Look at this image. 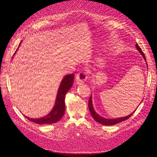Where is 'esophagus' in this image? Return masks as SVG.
<instances>
[{
	"label": "esophagus",
	"instance_id": "esophagus-1",
	"mask_svg": "<svg viewBox=\"0 0 157 157\" xmlns=\"http://www.w3.org/2000/svg\"><path fill=\"white\" fill-rule=\"evenodd\" d=\"M87 78H88V76H87V74L86 72H80L76 74V81L78 85H82L85 83Z\"/></svg>",
	"mask_w": 157,
	"mask_h": 157
}]
</instances>
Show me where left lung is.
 <instances>
[{"label": "left lung", "mask_w": 157, "mask_h": 157, "mask_svg": "<svg viewBox=\"0 0 157 157\" xmlns=\"http://www.w3.org/2000/svg\"><path fill=\"white\" fill-rule=\"evenodd\" d=\"M136 46L137 49L139 51V52L142 55V56L144 58V59L146 60V56H145L144 53L143 52L141 48H140L139 46L137 44V43H136ZM146 64H147V63H146ZM92 95H90V98H89V101H88V107H89V110L90 111V113H91L92 117L94 118V120L97 122L101 123V124H102V125H115V124H117V123H118L120 122L125 121V120L128 119L132 116V115L134 113V112L136 111H134L133 113H132L130 114H129V115H128V116L125 117L118 118H114V119L105 118L104 117H101L100 115H98L95 111V110H94V109L93 108V104H92Z\"/></svg>", "instance_id": "1"}]
</instances>
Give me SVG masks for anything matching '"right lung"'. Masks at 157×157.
I'll use <instances>...</instances> for the list:
<instances>
[{
    "instance_id": "obj_1",
    "label": "right lung",
    "mask_w": 157,
    "mask_h": 157,
    "mask_svg": "<svg viewBox=\"0 0 157 157\" xmlns=\"http://www.w3.org/2000/svg\"><path fill=\"white\" fill-rule=\"evenodd\" d=\"M16 51L15 52L14 54L16 53ZM74 78V74H68V75L65 76L63 78L59 86V90H58L55 105L54 106V108L52 109V111L48 115H46V117L40 118L35 119L30 118L25 116V117L28 120H29L30 121L37 123V124H52V123L59 121L62 118L64 114L65 110V96L66 93L68 92V90L72 86Z\"/></svg>"
}]
</instances>
